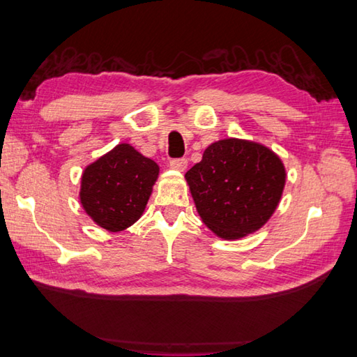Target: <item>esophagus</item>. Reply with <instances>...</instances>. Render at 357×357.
I'll use <instances>...</instances> for the list:
<instances>
[{
	"label": "esophagus",
	"mask_w": 357,
	"mask_h": 357,
	"mask_svg": "<svg viewBox=\"0 0 357 357\" xmlns=\"http://www.w3.org/2000/svg\"><path fill=\"white\" fill-rule=\"evenodd\" d=\"M170 167L173 170L178 172H184L187 169V159L185 158H179V159H173L170 162Z\"/></svg>",
	"instance_id": "34e87169"
}]
</instances>
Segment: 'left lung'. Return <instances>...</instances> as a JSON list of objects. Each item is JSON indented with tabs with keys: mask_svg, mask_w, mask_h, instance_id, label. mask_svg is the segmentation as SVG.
Segmentation results:
<instances>
[{
	"mask_svg": "<svg viewBox=\"0 0 357 357\" xmlns=\"http://www.w3.org/2000/svg\"><path fill=\"white\" fill-rule=\"evenodd\" d=\"M185 179L202 222L220 238L238 240L275 212L286 170L268 146L229 137L208 145Z\"/></svg>",
	"mask_w": 357,
	"mask_h": 357,
	"instance_id": "obj_1",
	"label": "left lung"
}]
</instances>
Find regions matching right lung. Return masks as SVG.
<instances>
[{"label":"right lung","mask_w":357,"mask_h":357,"mask_svg":"<svg viewBox=\"0 0 357 357\" xmlns=\"http://www.w3.org/2000/svg\"><path fill=\"white\" fill-rule=\"evenodd\" d=\"M159 165L130 144H119L82 174L80 202L97 226L121 232L141 218Z\"/></svg>","instance_id":"add662e5"}]
</instances>
